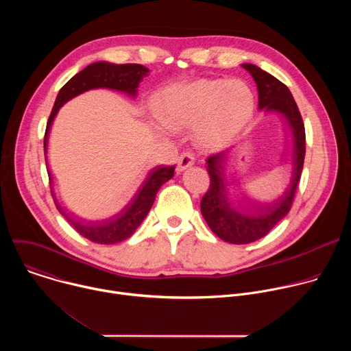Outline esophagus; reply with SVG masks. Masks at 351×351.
I'll use <instances>...</instances> for the list:
<instances>
[{
  "label": "esophagus",
  "instance_id": "obj_1",
  "mask_svg": "<svg viewBox=\"0 0 351 351\" xmlns=\"http://www.w3.org/2000/svg\"><path fill=\"white\" fill-rule=\"evenodd\" d=\"M194 164V157L190 153H183L178 158V172H182L187 168H190Z\"/></svg>",
  "mask_w": 351,
  "mask_h": 351
}]
</instances>
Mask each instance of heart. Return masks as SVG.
<instances>
[{"mask_svg":"<svg viewBox=\"0 0 351 351\" xmlns=\"http://www.w3.org/2000/svg\"><path fill=\"white\" fill-rule=\"evenodd\" d=\"M254 111V95L240 80L202 79L167 88L157 101V118L171 130L197 126L203 147L221 149L244 128Z\"/></svg>","mask_w":351,"mask_h":351,"instance_id":"obj_1","label":"heart"}]
</instances>
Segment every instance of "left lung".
<instances>
[{"label": "left lung", "instance_id": "left-lung-1", "mask_svg": "<svg viewBox=\"0 0 351 351\" xmlns=\"http://www.w3.org/2000/svg\"><path fill=\"white\" fill-rule=\"evenodd\" d=\"M241 66L253 76L257 84L258 110L264 111V114H279L287 125L291 136V152L290 157L285 153L282 154L280 165L287 164V158H290L291 176L287 187L278 198L272 202H260L240 186L234 187V184L240 183L237 178L233 176L230 182L228 180L226 171L233 148L207 160L211 184L199 207L210 229L219 239L232 244H247L264 237L287 215L302 176L306 156L304 123L287 86L257 65L243 64Z\"/></svg>", "mask_w": 351, "mask_h": 351}]
</instances>
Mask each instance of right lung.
<instances>
[{
    "instance_id": "obj_1",
    "label": "right lung",
    "mask_w": 351,
    "mask_h": 351,
    "mask_svg": "<svg viewBox=\"0 0 351 351\" xmlns=\"http://www.w3.org/2000/svg\"><path fill=\"white\" fill-rule=\"evenodd\" d=\"M148 68L138 64H111L106 61H98L79 73H76L58 93L56 103L48 118L45 134H44V156L47 164V172L49 178V187H51L53 198L56 207L62 214V217L69 222L72 228H75L83 237L98 243V244H115L129 239L136 229L141 225L147 214L152 210L157 191L160 187L173 178L175 167H156L149 169L143 183L138 186L130 202L115 215L101 219V221H87L82 219L73 213L68 211L56 195L54 190V178L51 171L48 168L47 152H48V138L51 132L53 122L60 111V108L66 104L73 97L88 91L91 88H111L117 91H122L129 97L137 95V87L143 77L148 75Z\"/></svg>"
}]
</instances>
